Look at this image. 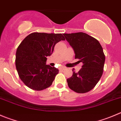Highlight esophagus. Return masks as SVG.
<instances>
[{"instance_id": "34e87169", "label": "esophagus", "mask_w": 121, "mask_h": 121, "mask_svg": "<svg viewBox=\"0 0 121 121\" xmlns=\"http://www.w3.org/2000/svg\"><path fill=\"white\" fill-rule=\"evenodd\" d=\"M66 69V68L64 67V66H61V67L60 68V70H65Z\"/></svg>"}]
</instances>
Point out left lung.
<instances>
[{"label": "left lung", "mask_w": 121, "mask_h": 121, "mask_svg": "<svg viewBox=\"0 0 121 121\" xmlns=\"http://www.w3.org/2000/svg\"><path fill=\"white\" fill-rule=\"evenodd\" d=\"M63 34L73 49L75 58L83 64L78 72L72 69V76L67 79L68 87L77 93H87L95 87L103 74L105 61L103 48L98 40L86 33Z\"/></svg>", "instance_id": "obj_1"}]
</instances>
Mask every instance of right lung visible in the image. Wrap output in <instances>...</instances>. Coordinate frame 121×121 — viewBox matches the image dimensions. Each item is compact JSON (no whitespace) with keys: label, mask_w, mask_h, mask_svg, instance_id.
<instances>
[{"label":"right lung","mask_w":121,"mask_h":121,"mask_svg":"<svg viewBox=\"0 0 121 121\" xmlns=\"http://www.w3.org/2000/svg\"><path fill=\"white\" fill-rule=\"evenodd\" d=\"M65 40L62 34L33 33L21 43L15 65L19 78L27 87L40 91L52 84L59 69L46 64V57L52 54L57 43Z\"/></svg>","instance_id":"right-lung-1"}]
</instances>
